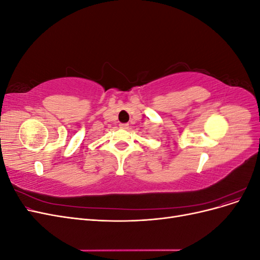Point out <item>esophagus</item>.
<instances>
[{"instance_id":"34e87169","label":"esophagus","mask_w":260,"mask_h":260,"mask_svg":"<svg viewBox=\"0 0 260 260\" xmlns=\"http://www.w3.org/2000/svg\"><path fill=\"white\" fill-rule=\"evenodd\" d=\"M120 128L121 129H128L129 128V124L128 123H120Z\"/></svg>"}]
</instances>
